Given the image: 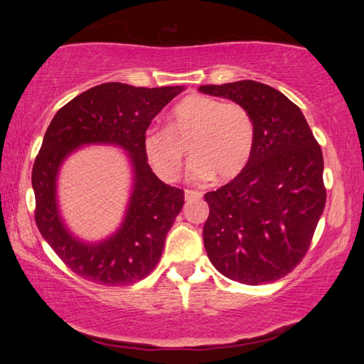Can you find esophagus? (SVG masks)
<instances>
[{"label":"esophagus","instance_id":"1","mask_svg":"<svg viewBox=\"0 0 364 364\" xmlns=\"http://www.w3.org/2000/svg\"><path fill=\"white\" fill-rule=\"evenodd\" d=\"M202 192L198 191H191V189H186L184 191V198L188 200V202H191V200H196V198H202Z\"/></svg>","mask_w":364,"mask_h":364}]
</instances>
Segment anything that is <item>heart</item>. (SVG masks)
Returning a JSON list of instances; mask_svg holds the SVG:
<instances>
[{"mask_svg":"<svg viewBox=\"0 0 364 364\" xmlns=\"http://www.w3.org/2000/svg\"><path fill=\"white\" fill-rule=\"evenodd\" d=\"M188 144V176L194 181L231 180L242 172L253 150L255 125L250 112L235 102L222 103L206 95L184 98L172 111L167 128L150 127L142 136V150L162 180L180 173Z\"/></svg>","mask_w":364,"mask_h":364,"instance_id":"heart-1","label":"heart"}]
</instances>
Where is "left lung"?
Segmentation results:
<instances>
[{
  "mask_svg": "<svg viewBox=\"0 0 364 364\" xmlns=\"http://www.w3.org/2000/svg\"><path fill=\"white\" fill-rule=\"evenodd\" d=\"M198 90L242 105L255 125L242 172L205 194L208 258L235 282H275L305 257L323 213L321 146L300 107L267 84L244 80Z\"/></svg>",
  "mask_w": 364,
  "mask_h": 364,
  "instance_id": "obj_1",
  "label": "left lung"
}]
</instances>
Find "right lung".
I'll return each instance as SVG.
<instances>
[{"instance_id": "right-lung-1", "label": "right lung", "mask_w": 364, "mask_h": 364, "mask_svg": "<svg viewBox=\"0 0 364 364\" xmlns=\"http://www.w3.org/2000/svg\"><path fill=\"white\" fill-rule=\"evenodd\" d=\"M184 86L134 87L105 82L75 97L54 115L33 167L36 223L58 257L76 275L107 286H125L149 275L180 214L184 194L153 173L142 136ZM86 144H114L126 151L132 189L121 227L102 242H82L62 219L57 180L63 162Z\"/></svg>"}]
</instances>
